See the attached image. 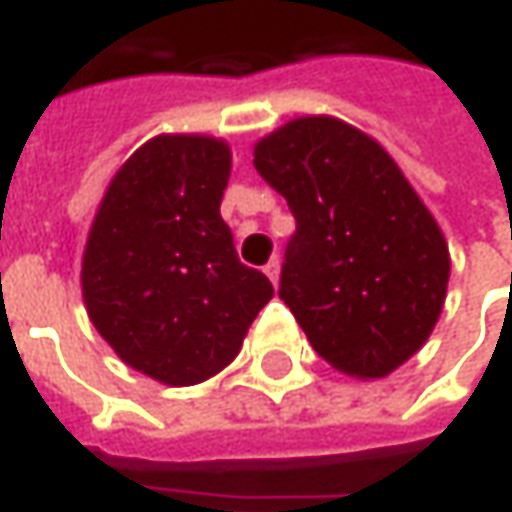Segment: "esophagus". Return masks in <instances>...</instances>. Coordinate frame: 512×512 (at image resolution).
I'll list each match as a JSON object with an SVG mask.
<instances>
[{"mask_svg":"<svg viewBox=\"0 0 512 512\" xmlns=\"http://www.w3.org/2000/svg\"><path fill=\"white\" fill-rule=\"evenodd\" d=\"M265 273H267V279L273 282V285H279V273H282V265H279V259H270L265 265Z\"/></svg>","mask_w":512,"mask_h":512,"instance_id":"34e87169","label":"esophagus"}]
</instances>
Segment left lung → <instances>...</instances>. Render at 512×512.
<instances>
[{
  "label": "left lung",
  "mask_w": 512,
  "mask_h": 512,
  "mask_svg": "<svg viewBox=\"0 0 512 512\" xmlns=\"http://www.w3.org/2000/svg\"><path fill=\"white\" fill-rule=\"evenodd\" d=\"M296 216L279 296L344 376L376 382L416 356L442 316L450 250L402 168L364 130L299 116L253 145Z\"/></svg>",
  "instance_id": "8db88e82"
}]
</instances>
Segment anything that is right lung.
I'll return each mask as SVG.
<instances>
[{
  "label": "right lung",
  "mask_w": 512,
  "mask_h": 512,
  "mask_svg": "<svg viewBox=\"0 0 512 512\" xmlns=\"http://www.w3.org/2000/svg\"><path fill=\"white\" fill-rule=\"evenodd\" d=\"M230 168L225 139L159 133L113 173L88 230L90 322L128 367L170 387L225 370L273 299L219 213Z\"/></svg>",
  "instance_id": "1"
}]
</instances>
